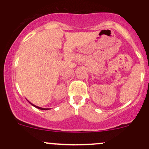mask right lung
I'll list each match as a JSON object with an SVG mask.
<instances>
[{
  "mask_svg": "<svg viewBox=\"0 0 149 149\" xmlns=\"http://www.w3.org/2000/svg\"><path fill=\"white\" fill-rule=\"evenodd\" d=\"M29 102V103L31 104L32 106H33L34 107H36V108H37V109H40V110H48V109H45V108H41V107H37V106H36V105H34L33 104H31V103L30 102Z\"/></svg>",
  "mask_w": 149,
  "mask_h": 149,
  "instance_id": "right-lung-1",
  "label": "right lung"
}]
</instances>
